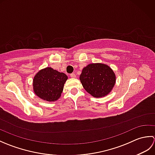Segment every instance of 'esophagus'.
<instances>
[{
	"instance_id": "obj_1",
	"label": "esophagus",
	"mask_w": 155,
	"mask_h": 155,
	"mask_svg": "<svg viewBox=\"0 0 155 155\" xmlns=\"http://www.w3.org/2000/svg\"><path fill=\"white\" fill-rule=\"evenodd\" d=\"M70 76H71V77H72V78H75L76 77V74L74 73H71Z\"/></svg>"
}]
</instances>
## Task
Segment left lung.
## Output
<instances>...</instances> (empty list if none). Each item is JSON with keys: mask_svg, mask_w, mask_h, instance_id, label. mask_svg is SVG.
Here are the masks:
<instances>
[{"mask_svg": "<svg viewBox=\"0 0 155 155\" xmlns=\"http://www.w3.org/2000/svg\"><path fill=\"white\" fill-rule=\"evenodd\" d=\"M80 80L87 92L94 97L99 98L108 94L113 89L116 77L108 66L93 63L83 69Z\"/></svg>", "mask_w": 155, "mask_h": 155, "instance_id": "left-lung-1", "label": "left lung"}]
</instances>
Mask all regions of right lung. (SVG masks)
I'll return each mask as SVG.
<instances>
[{
  "label": "right lung",
  "mask_w": 155,
  "mask_h": 155,
  "mask_svg": "<svg viewBox=\"0 0 155 155\" xmlns=\"http://www.w3.org/2000/svg\"><path fill=\"white\" fill-rule=\"evenodd\" d=\"M67 76L51 67L39 71L33 79L35 93L47 101H55L61 97Z\"/></svg>",
  "instance_id": "add662e5"
}]
</instances>
